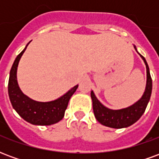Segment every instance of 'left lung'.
Returning <instances> with one entry per match:
<instances>
[{"instance_id":"obj_1","label":"left lung","mask_w":159,"mask_h":159,"mask_svg":"<svg viewBox=\"0 0 159 159\" xmlns=\"http://www.w3.org/2000/svg\"><path fill=\"white\" fill-rule=\"evenodd\" d=\"M134 48L138 52L136 47L134 45ZM140 56L141 57V59H143L144 63L146 65V68H147V84H146V89H145L143 95L141 96L140 100L133 104L132 106L126 107V108H123V109H119V110H112L105 107L103 104L97 99L93 91H91L93 114L97 121L102 125L110 127L112 129L127 128L137 122L145 112V110L147 108V104L150 100L151 94H152V81L150 70H149L147 60L141 54H140Z\"/></svg>"}]
</instances>
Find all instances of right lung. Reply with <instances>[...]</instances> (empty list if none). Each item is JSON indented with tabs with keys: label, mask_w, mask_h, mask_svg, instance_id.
I'll list each match as a JSON object with an SVG mask.
<instances>
[{
	"label": "right lung",
	"mask_w": 159,
	"mask_h": 159,
	"mask_svg": "<svg viewBox=\"0 0 159 159\" xmlns=\"http://www.w3.org/2000/svg\"><path fill=\"white\" fill-rule=\"evenodd\" d=\"M29 43L25 46L22 52L17 56L10 70L8 81L9 99L13 109L26 122L34 125L42 126L54 124L64 117L70 99L73 95V93L76 92L78 85L71 88L61 97L48 102L36 101L25 95L19 86L17 80V70L19 60Z\"/></svg>",
	"instance_id": "1"
}]
</instances>
